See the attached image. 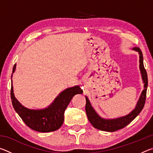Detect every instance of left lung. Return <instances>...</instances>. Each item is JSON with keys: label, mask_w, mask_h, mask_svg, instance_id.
I'll return each mask as SVG.
<instances>
[{"label": "left lung", "mask_w": 153, "mask_h": 153, "mask_svg": "<svg viewBox=\"0 0 153 153\" xmlns=\"http://www.w3.org/2000/svg\"><path fill=\"white\" fill-rule=\"evenodd\" d=\"M133 50L138 52L139 53L140 69L142 78L144 84V90L141 93V95L140 97L138 102H137L136 107L130 113H129L128 115L126 116H123V117L107 120V119L100 117L98 115L97 113L96 112L95 110L92 107L88 98L86 97V112L87 114V117L90 123L95 128L106 131H115L118 130V129H122L125 128L126 126H128L129 123H130L139 115V113L141 112V111L144 107L145 101H146V90L147 86H148V77H147L146 69H144V67L143 56H142L141 50L138 47H134Z\"/></svg>", "instance_id": "1"}]
</instances>
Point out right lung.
I'll use <instances>...</instances> for the list:
<instances>
[{
  "mask_svg": "<svg viewBox=\"0 0 153 153\" xmlns=\"http://www.w3.org/2000/svg\"><path fill=\"white\" fill-rule=\"evenodd\" d=\"M15 69L16 63L13 68V74ZM82 93L83 90L79 86L69 88L61 92L47 108L38 110L29 109L21 104L15 97L13 84L11 98L14 109L29 128L40 132H51L61 128L64 121V112L72 98Z\"/></svg>",
  "mask_w": 153,
  "mask_h": 153,
  "instance_id": "obj_1",
  "label": "right lung"
}]
</instances>
